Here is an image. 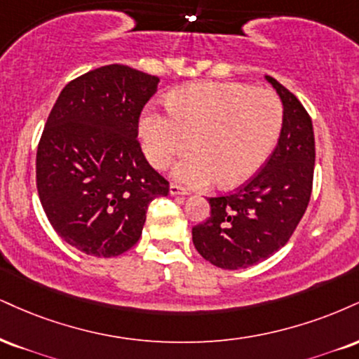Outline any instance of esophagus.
Returning a JSON list of instances; mask_svg holds the SVG:
<instances>
[{
    "label": "esophagus",
    "mask_w": 359,
    "mask_h": 359,
    "mask_svg": "<svg viewBox=\"0 0 359 359\" xmlns=\"http://www.w3.org/2000/svg\"><path fill=\"white\" fill-rule=\"evenodd\" d=\"M170 196H189V191L187 189L180 187V185L172 184L170 185Z\"/></svg>",
    "instance_id": "34e87169"
}]
</instances>
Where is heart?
I'll return each instance as SVG.
<instances>
[{
    "label": "heart",
    "mask_w": 359,
    "mask_h": 359,
    "mask_svg": "<svg viewBox=\"0 0 359 359\" xmlns=\"http://www.w3.org/2000/svg\"><path fill=\"white\" fill-rule=\"evenodd\" d=\"M168 114L147 110L138 133L147 161L167 168L184 150L174 177L191 187L217 180L234 187L250 179L273 152L283 127V102L248 83H194L168 95Z\"/></svg>",
    "instance_id": "heart-1"
}]
</instances>
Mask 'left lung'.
Returning a JSON list of instances; mask_svg holds the SVG:
<instances>
[{"label": "left lung", "instance_id": "1", "mask_svg": "<svg viewBox=\"0 0 359 359\" xmlns=\"http://www.w3.org/2000/svg\"><path fill=\"white\" fill-rule=\"evenodd\" d=\"M283 102V128L264 167L236 192L209 197L210 217L192 227L205 261L221 269H245L287 243L308 209L314 175V132L301 102L273 76Z\"/></svg>", "mask_w": 359, "mask_h": 359}]
</instances>
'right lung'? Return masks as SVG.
<instances>
[{
  "mask_svg": "<svg viewBox=\"0 0 359 359\" xmlns=\"http://www.w3.org/2000/svg\"><path fill=\"white\" fill-rule=\"evenodd\" d=\"M157 76L107 65L72 80L51 109L36 152V187L65 243L95 257L137 244L147 209L168 182L142 152L138 118Z\"/></svg>",
  "mask_w": 359,
  "mask_h": 359,
  "instance_id": "1",
  "label": "right lung"
}]
</instances>
